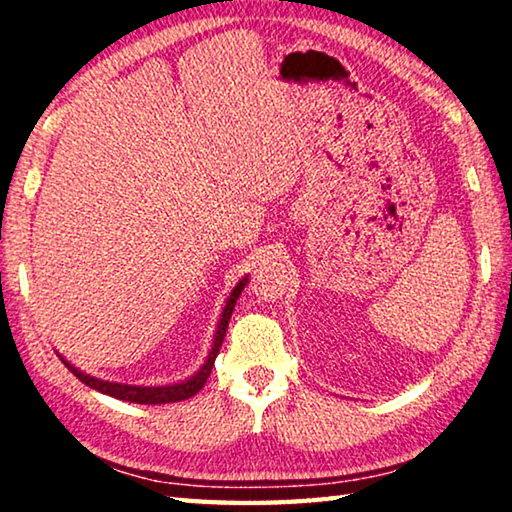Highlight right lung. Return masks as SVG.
<instances>
[{
  "mask_svg": "<svg viewBox=\"0 0 512 512\" xmlns=\"http://www.w3.org/2000/svg\"><path fill=\"white\" fill-rule=\"evenodd\" d=\"M248 282V277H244L235 289H232L228 302H225L223 307V314L219 320V327H216V334H214V345L210 354H207L205 363L201 366V370L196 372L194 377H189L185 381H180V384H169V386H133V384H117V381H106V379H97V377H90L81 372L79 368H74L72 363L65 361L63 363L67 366L69 372H74L76 379H81L85 386L94 388V391H99L103 395H110V397H117V400H124V402H135V404H171V402H180V400H189V397L196 395L201 388L205 386L207 377H210L212 366H214V359L216 354H219V348L223 343V336H225V329H228L230 323V316H232V309L237 305V298L241 296V291H244Z\"/></svg>",
  "mask_w": 512,
  "mask_h": 512,
  "instance_id": "add662e5",
  "label": "right lung"
}]
</instances>
